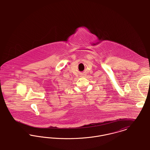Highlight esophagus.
Instances as JSON below:
<instances>
[{"label": "esophagus", "mask_w": 150, "mask_h": 150, "mask_svg": "<svg viewBox=\"0 0 150 150\" xmlns=\"http://www.w3.org/2000/svg\"><path fill=\"white\" fill-rule=\"evenodd\" d=\"M85 76V74H81V76H82V77H84Z\"/></svg>", "instance_id": "1"}]
</instances>
